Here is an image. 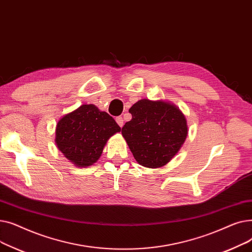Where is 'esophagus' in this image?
<instances>
[{
    "mask_svg": "<svg viewBox=\"0 0 252 252\" xmlns=\"http://www.w3.org/2000/svg\"><path fill=\"white\" fill-rule=\"evenodd\" d=\"M116 123H117V125H118L119 126L123 127V126H124V119H123V117H122V116L116 117Z\"/></svg>",
    "mask_w": 252,
    "mask_h": 252,
    "instance_id": "esophagus-1",
    "label": "esophagus"
}]
</instances>
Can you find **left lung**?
Returning a JSON list of instances; mask_svg holds the SVG:
<instances>
[{
	"label": "left lung",
	"instance_id": "obj_1",
	"mask_svg": "<svg viewBox=\"0 0 252 252\" xmlns=\"http://www.w3.org/2000/svg\"><path fill=\"white\" fill-rule=\"evenodd\" d=\"M122 134L139 164L157 168L170 161L187 138L185 115L164 101L142 99L129 108Z\"/></svg>",
	"mask_w": 252,
	"mask_h": 252
}]
</instances>
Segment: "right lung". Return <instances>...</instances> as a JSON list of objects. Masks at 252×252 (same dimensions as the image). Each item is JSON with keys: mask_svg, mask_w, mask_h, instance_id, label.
<instances>
[{"mask_svg": "<svg viewBox=\"0 0 252 252\" xmlns=\"http://www.w3.org/2000/svg\"><path fill=\"white\" fill-rule=\"evenodd\" d=\"M118 131L121 127L112 116L95 105L85 104L58 122L55 142L70 162L86 167L99 159L105 144Z\"/></svg>", "mask_w": 252, "mask_h": 252, "instance_id": "obj_1", "label": "right lung"}]
</instances>
